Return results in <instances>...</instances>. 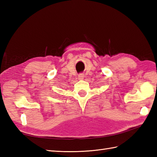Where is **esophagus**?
Masks as SVG:
<instances>
[{"instance_id": "esophagus-1", "label": "esophagus", "mask_w": 157, "mask_h": 157, "mask_svg": "<svg viewBox=\"0 0 157 157\" xmlns=\"http://www.w3.org/2000/svg\"><path fill=\"white\" fill-rule=\"evenodd\" d=\"M84 74L83 73H79V74L78 75V79H79V80H82V79H84Z\"/></svg>"}]
</instances>
